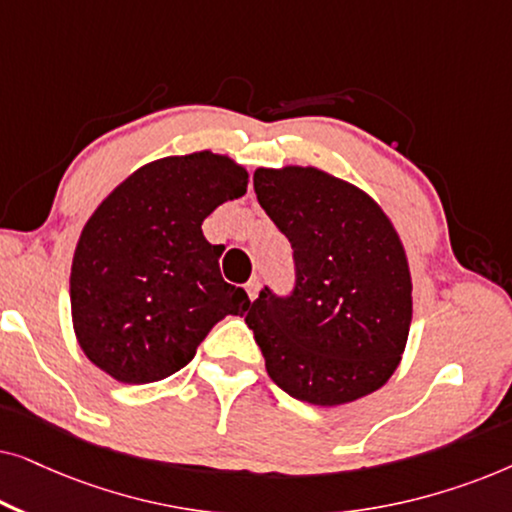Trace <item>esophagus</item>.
Listing matches in <instances>:
<instances>
[{
    "mask_svg": "<svg viewBox=\"0 0 512 512\" xmlns=\"http://www.w3.org/2000/svg\"><path fill=\"white\" fill-rule=\"evenodd\" d=\"M244 289H247V296H249V300H254V298L258 296V289H261V282H258L256 277H254V279H249V282L244 284Z\"/></svg>",
    "mask_w": 512,
    "mask_h": 512,
    "instance_id": "esophagus-1",
    "label": "esophagus"
}]
</instances>
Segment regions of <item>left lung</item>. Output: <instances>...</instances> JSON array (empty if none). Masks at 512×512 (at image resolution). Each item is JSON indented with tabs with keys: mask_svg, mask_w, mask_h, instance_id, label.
Returning <instances> with one entry per match:
<instances>
[{
	"mask_svg": "<svg viewBox=\"0 0 512 512\" xmlns=\"http://www.w3.org/2000/svg\"><path fill=\"white\" fill-rule=\"evenodd\" d=\"M254 191L296 263L291 296L265 286L244 317L272 382L324 408L373 394L394 375L412 321L394 223L368 193L317 167H258Z\"/></svg>",
	"mask_w": 512,
	"mask_h": 512,
	"instance_id": "8db88e82",
	"label": "left lung"
}]
</instances>
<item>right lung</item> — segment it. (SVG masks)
Instances as JSON below:
<instances>
[{
    "label": "right lung",
    "mask_w": 512,
    "mask_h": 512,
    "mask_svg": "<svg viewBox=\"0 0 512 512\" xmlns=\"http://www.w3.org/2000/svg\"><path fill=\"white\" fill-rule=\"evenodd\" d=\"M249 174L212 151L139 167L95 209L76 244L69 298L76 340L123 384L177 373L216 321L251 300L223 282L202 221L247 193Z\"/></svg>",
    "instance_id": "right-lung-1"
}]
</instances>
